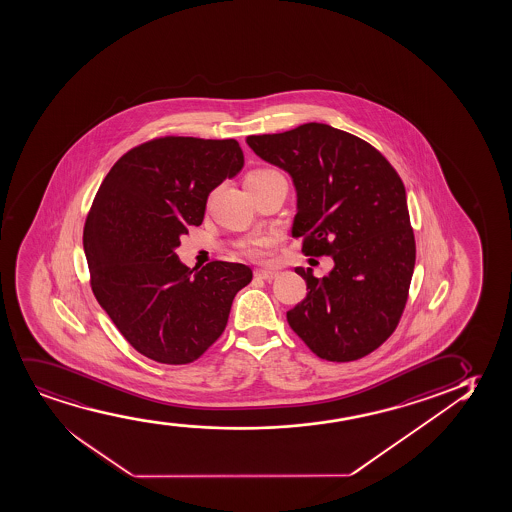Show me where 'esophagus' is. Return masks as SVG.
I'll use <instances>...</instances> for the list:
<instances>
[{"mask_svg":"<svg viewBox=\"0 0 512 512\" xmlns=\"http://www.w3.org/2000/svg\"><path fill=\"white\" fill-rule=\"evenodd\" d=\"M254 275H256L258 279L268 280V282H270V280H273L275 277H277V272H273V270H256Z\"/></svg>","mask_w":512,"mask_h":512,"instance_id":"obj_1","label":"esophagus"}]
</instances>
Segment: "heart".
Masks as SVG:
<instances>
[{"instance_id":"heart-1","label":"heart","mask_w":512,"mask_h":512,"mask_svg":"<svg viewBox=\"0 0 512 512\" xmlns=\"http://www.w3.org/2000/svg\"><path fill=\"white\" fill-rule=\"evenodd\" d=\"M266 171H270V169L254 171V173H251V175H259V173H266ZM273 247H275V240H273L272 237H261V239H256L253 240V242H249L244 251H246V254L249 256V258L266 259L272 256Z\"/></svg>"}]
</instances>
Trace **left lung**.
<instances>
[{"instance_id":"obj_1","label":"left lung","mask_w":512,"mask_h":512,"mask_svg":"<svg viewBox=\"0 0 512 512\" xmlns=\"http://www.w3.org/2000/svg\"><path fill=\"white\" fill-rule=\"evenodd\" d=\"M246 142L291 175L298 194L292 237L303 239L306 254L334 259L322 279L296 268L308 294L287 311L291 329L329 362L369 355L395 332L414 273L402 178L370 143L329 124H301Z\"/></svg>"}]
</instances>
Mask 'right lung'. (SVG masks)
<instances>
[{
  "instance_id": "right-lung-1",
  "label": "right lung",
  "mask_w": 512,
  "mask_h": 512,
  "mask_svg": "<svg viewBox=\"0 0 512 512\" xmlns=\"http://www.w3.org/2000/svg\"><path fill=\"white\" fill-rule=\"evenodd\" d=\"M244 166L239 142L162 136L126 152L98 188L83 232L91 291L138 353L168 365L204 355L223 334L240 263L190 270L175 249L199 227L207 195Z\"/></svg>"
}]
</instances>
